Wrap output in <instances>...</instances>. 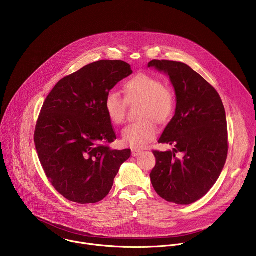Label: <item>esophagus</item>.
<instances>
[{
  "mask_svg": "<svg viewBox=\"0 0 256 256\" xmlns=\"http://www.w3.org/2000/svg\"><path fill=\"white\" fill-rule=\"evenodd\" d=\"M141 153H142L141 150H137V149H133V150H132V156H134V157L139 156Z\"/></svg>",
  "mask_w": 256,
  "mask_h": 256,
  "instance_id": "1",
  "label": "esophagus"
}]
</instances>
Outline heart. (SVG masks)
<instances>
[{
	"mask_svg": "<svg viewBox=\"0 0 256 256\" xmlns=\"http://www.w3.org/2000/svg\"><path fill=\"white\" fill-rule=\"evenodd\" d=\"M125 99L117 92H109L104 101L105 112L115 125H121L126 119L127 102H140L136 122L129 124L122 132V141L132 148H142L155 139L158 133L157 122L165 123L171 119L176 108L174 91L164 86L158 77L140 73L123 85Z\"/></svg>",
	"mask_w": 256,
	"mask_h": 256,
	"instance_id": "heart-1",
	"label": "heart"
}]
</instances>
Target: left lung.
Segmentation results:
<instances>
[{
    "label": "left lung",
    "instance_id": "left-lung-1",
    "mask_svg": "<svg viewBox=\"0 0 256 256\" xmlns=\"http://www.w3.org/2000/svg\"><path fill=\"white\" fill-rule=\"evenodd\" d=\"M148 67L165 72L175 89V115L159 143L173 150H153L150 173L155 191L168 202L187 205L202 198L215 184L226 162L228 134L222 100L203 77L181 62L152 60ZM180 152L182 157L178 158Z\"/></svg>",
    "mask_w": 256,
    "mask_h": 256
}]
</instances>
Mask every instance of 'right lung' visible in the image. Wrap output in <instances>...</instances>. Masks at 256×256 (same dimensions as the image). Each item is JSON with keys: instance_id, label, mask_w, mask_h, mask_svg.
Instances as JSON below:
<instances>
[{"instance_id": "right-lung-1", "label": "right lung", "mask_w": 256, "mask_h": 256, "mask_svg": "<svg viewBox=\"0 0 256 256\" xmlns=\"http://www.w3.org/2000/svg\"><path fill=\"white\" fill-rule=\"evenodd\" d=\"M132 74L128 63L101 60L61 79L47 96L34 141L45 174L66 199L96 203L110 192L130 149L112 150L116 139L104 101Z\"/></svg>"}]
</instances>
